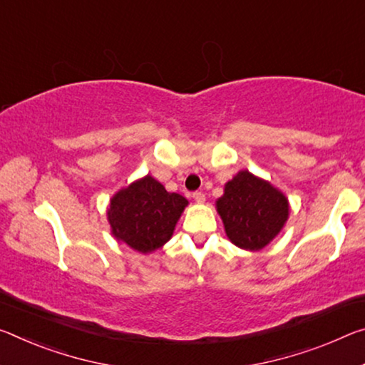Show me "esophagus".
Here are the masks:
<instances>
[{
  "mask_svg": "<svg viewBox=\"0 0 365 365\" xmlns=\"http://www.w3.org/2000/svg\"><path fill=\"white\" fill-rule=\"evenodd\" d=\"M193 200L198 201V203H203V201H205V193L195 192V193H193Z\"/></svg>",
  "mask_w": 365,
  "mask_h": 365,
  "instance_id": "esophagus-1",
  "label": "esophagus"
}]
</instances>
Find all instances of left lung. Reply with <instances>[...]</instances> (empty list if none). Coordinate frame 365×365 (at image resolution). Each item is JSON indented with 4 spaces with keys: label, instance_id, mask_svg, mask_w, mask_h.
<instances>
[{
    "label": "left lung",
    "instance_id": "obj_1",
    "mask_svg": "<svg viewBox=\"0 0 365 365\" xmlns=\"http://www.w3.org/2000/svg\"><path fill=\"white\" fill-rule=\"evenodd\" d=\"M217 211L232 244L259 250L279 234L289 216V205L286 196L268 182L242 170L225 185Z\"/></svg>",
    "mask_w": 365,
    "mask_h": 365
}]
</instances>
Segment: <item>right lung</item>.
<instances>
[{"label": "right lung", "mask_w": 365, "mask_h": 365, "mask_svg": "<svg viewBox=\"0 0 365 365\" xmlns=\"http://www.w3.org/2000/svg\"><path fill=\"white\" fill-rule=\"evenodd\" d=\"M187 205L188 201L182 195L169 193L148 175L113 196L108 221L118 240L138 252L149 253L170 239Z\"/></svg>", "instance_id": "obj_1"}]
</instances>
